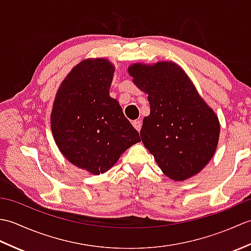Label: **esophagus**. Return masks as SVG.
Segmentation results:
<instances>
[{
    "instance_id": "obj_1",
    "label": "esophagus",
    "mask_w": 251,
    "mask_h": 251,
    "mask_svg": "<svg viewBox=\"0 0 251 251\" xmlns=\"http://www.w3.org/2000/svg\"><path fill=\"white\" fill-rule=\"evenodd\" d=\"M132 126H134L138 131H140L141 126H142V123H141V121H139V120H136V121L132 122Z\"/></svg>"
}]
</instances>
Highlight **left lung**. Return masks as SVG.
Returning <instances> with one entry per match:
<instances>
[{"label": "left lung", "mask_w": 251, "mask_h": 251, "mask_svg": "<svg viewBox=\"0 0 251 251\" xmlns=\"http://www.w3.org/2000/svg\"><path fill=\"white\" fill-rule=\"evenodd\" d=\"M132 82L148 94L150 115L140 136L162 172L175 181L199 174L217 150L220 123L183 69L172 61L132 63Z\"/></svg>", "instance_id": "left-lung-1"}]
</instances>
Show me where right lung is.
I'll return each mask as SVG.
<instances>
[{
    "mask_svg": "<svg viewBox=\"0 0 251 251\" xmlns=\"http://www.w3.org/2000/svg\"><path fill=\"white\" fill-rule=\"evenodd\" d=\"M115 68L105 58H88L60 84L52 104V137L69 162L89 174L114 166L127 149L140 142L119 101L110 97Z\"/></svg>",
    "mask_w": 251,
    "mask_h": 251,
    "instance_id": "obj_1",
    "label": "right lung"
}]
</instances>
